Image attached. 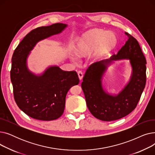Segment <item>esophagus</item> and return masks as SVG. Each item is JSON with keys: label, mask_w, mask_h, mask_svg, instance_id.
Instances as JSON below:
<instances>
[{"label": "esophagus", "mask_w": 155, "mask_h": 155, "mask_svg": "<svg viewBox=\"0 0 155 155\" xmlns=\"http://www.w3.org/2000/svg\"><path fill=\"white\" fill-rule=\"evenodd\" d=\"M77 73H78V76L79 79L81 80H82V79L83 78V76H84L82 72L80 71H78L77 72Z\"/></svg>", "instance_id": "obj_1"}]
</instances>
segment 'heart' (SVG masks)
Here are the masks:
<instances>
[{
    "mask_svg": "<svg viewBox=\"0 0 155 155\" xmlns=\"http://www.w3.org/2000/svg\"><path fill=\"white\" fill-rule=\"evenodd\" d=\"M117 39L112 32H106L102 29H93L84 34L79 40L75 52L78 56H85L92 51L89 56L92 63L101 61L116 45ZM71 60L75 61V57Z\"/></svg>",
    "mask_w": 155,
    "mask_h": 155,
    "instance_id": "heart-1",
    "label": "heart"
}]
</instances>
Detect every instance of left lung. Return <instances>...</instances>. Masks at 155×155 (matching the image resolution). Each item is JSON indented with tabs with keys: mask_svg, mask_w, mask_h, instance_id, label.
<instances>
[{
	"mask_svg": "<svg viewBox=\"0 0 155 155\" xmlns=\"http://www.w3.org/2000/svg\"><path fill=\"white\" fill-rule=\"evenodd\" d=\"M127 40L117 54L109 60L94 63L87 69L82 83L87 105L92 114L101 120L111 121L123 118L137 106L146 85V60L137 41L125 32ZM130 60L132 68L129 82L117 95L106 93L102 86V77L114 60Z\"/></svg>",
	"mask_w": 155,
	"mask_h": 155,
	"instance_id": "obj_1",
	"label": "left lung"
}]
</instances>
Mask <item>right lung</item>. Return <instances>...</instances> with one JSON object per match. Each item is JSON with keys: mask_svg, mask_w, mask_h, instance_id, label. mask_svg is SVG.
I'll return each instance as SVG.
<instances>
[{"mask_svg": "<svg viewBox=\"0 0 155 155\" xmlns=\"http://www.w3.org/2000/svg\"><path fill=\"white\" fill-rule=\"evenodd\" d=\"M67 27L65 24L56 23L32 30L13 53L11 80L14 100L21 110L33 119L52 120L59 118L64 109L68 91L80 82L75 71H63L58 66H51L36 75L27 67L28 57L36 43L60 33Z\"/></svg>", "mask_w": 155, "mask_h": 155, "instance_id": "1", "label": "right lung"}]
</instances>
